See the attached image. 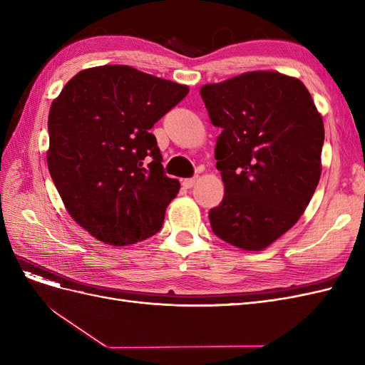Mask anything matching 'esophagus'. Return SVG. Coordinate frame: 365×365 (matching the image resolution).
<instances>
[{"label":"esophagus","instance_id":"34e87169","mask_svg":"<svg viewBox=\"0 0 365 365\" xmlns=\"http://www.w3.org/2000/svg\"><path fill=\"white\" fill-rule=\"evenodd\" d=\"M196 181H197V176H195V178H187L182 181V185L185 187V189H192Z\"/></svg>","mask_w":365,"mask_h":365}]
</instances>
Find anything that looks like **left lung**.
<instances>
[{
    "mask_svg": "<svg viewBox=\"0 0 365 365\" xmlns=\"http://www.w3.org/2000/svg\"><path fill=\"white\" fill-rule=\"evenodd\" d=\"M225 195L210 210L213 233L262 251L304 213L322 176L323 117L297 77L248 71L201 86Z\"/></svg>",
    "mask_w": 365,
    "mask_h": 365,
    "instance_id": "1",
    "label": "left lung"
}]
</instances>
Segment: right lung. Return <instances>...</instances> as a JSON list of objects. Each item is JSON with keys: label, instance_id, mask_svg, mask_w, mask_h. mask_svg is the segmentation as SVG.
<instances>
[{"label": "right lung", "instance_id": "right-lung-1", "mask_svg": "<svg viewBox=\"0 0 365 365\" xmlns=\"http://www.w3.org/2000/svg\"><path fill=\"white\" fill-rule=\"evenodd\" d=\"M189 86L129 65L77 73L48 114L47 164L68 215L113 247L158 233L180 181L163 172L153 125Z\"/></svg>", "mask_w": 365, "mask_h": 365}]
</instances>
